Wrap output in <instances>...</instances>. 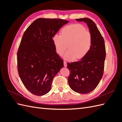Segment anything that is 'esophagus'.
<instances>
[{
	"instance_id": "1",
	"label": "esophagus",
	"mask_w": 122,
	"mask_h": 122,
	"mask_svg": "<svg viewBox=\"0 0 122 122\" xmlns=\"http://www.w3.org/2000/svg\"><path fill=\"white\" fill-rule=\"evenodd\" d=\"M64 67H66L67 66V62H66L65 61H64Z\"/></svg>"
}]
</instances>
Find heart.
<instances>
[{"label":"heart","mask_w":122,"mask_h":122,"mask_svg":"<svg viewBox=\"0 0 122 122\" xmlns=\"http://www.w3.org/2000/svg\"><path fill=\"white\" fill-rule=\"evenodd\" d=\"M52 40L56 52L60 55L69 49L64 55L65 58L73 61L80 60L89 52L92 45V36L83 25L73 24L66 26L61 30V35L55 34Z\"/></svg>","instance_id":"heart-1"}]
</instances>
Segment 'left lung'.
Wrapping results in <instances>:
<instances>
[{
    "label": "left lung",
    "mask_w": 122,
    "mask_h": 122,
    "mask_svg": "<svg viewBox=\"0 0 122 122\" xmlns=\"http://www.w3.org/2000/svg\"><path fill=\"white\" fill-rule=\"evenodd\" d=\"M86 23L92 36L90 50L81 60L67 63L70 71L68 82L71 89L80 94H87L97 86L104 73L106 50L104 40L96 25L88 18L77 19Z\"/></svg>",
    "instance_id": "left-lung-1"
}]
</instances>
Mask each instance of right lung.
<instances>
[{"label":"right lung","mask_w":122,"mask_h":122,"mask_svg":"<svg viewBox=\"0 0 122 122\" xmlns=\"http://www.w3.org/2000/svg\"><path fill=\"white\" fill-rule=\"evenodd\" d=\"M68 22L39 18L25 31L17 52V68L22 82L32 94L43 96L48 93L54 77L64 67L52 38Z\"/></svg>","instance_id":"obj_1"}]
</instances>
